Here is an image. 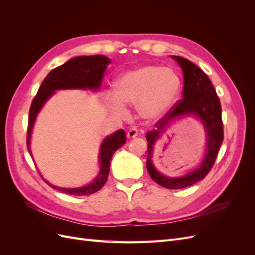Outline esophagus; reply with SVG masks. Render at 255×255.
<instances>
[{"label":"esophagus","mask_w":255,"mask_h":255,"mask_svg":"<svg viewBox=\"0 0 255 255\" xmlns=\"http://www.w3.org/2000/svg\"><path fill=\"white\" fill-rule=\"evenodd\" d=\"M138 135V129L136 128H130L128 130V138H134Z\"/></svg>","instance_id":"34e87169"}]
</instances>
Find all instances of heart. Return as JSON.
<instances>
[{"label": "heart", "instance_id": "obj_1", "mask_svg": "<svg viewBox=\"0 0 255 255\" xmlns=\"http://www.w3.org/2000/svg\"><path fill=\"white\" fill-rule=\"evenodd\" d=\"M180 89L181 79L173 69L146 65L120 76L116 95L109 94L107 103L121 116L127 114L122 103L138 105L142 117L156 119L170 109Z\"/></svg>", "mask_w": 255, "mask_h": 255}]
</instances>
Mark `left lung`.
Listing matches in <instances>:
<instances>
[{
    "instance_id": "1",
    "label": "left lung",
    "mask_w": 255,
    "mask_h": 255,
    "mask_svg": "<svg viewBox=\"0 0 255 255\" xmlns=\"http://www.w3.org/2000/svg\"><path fill=\"white\" fill-rule=\"evenodd\" d=\"M173 58L177 60L183 70V98L164 115V117H161L154 125L155 128L146 134L145 139L148 141L146 170H148L151 179L160 186L168 189H181L191 186L197 182L203 180L211 171L223 141V123L220 100L208 76L190 60L181 56H173ZM188 113L198 115L205 125L208 135L206 158L197 171L181 178H167L159 174L151 163L152 145L159 134L167 126L169 122L180 115Z\"/></svg>"
}]
</instances>
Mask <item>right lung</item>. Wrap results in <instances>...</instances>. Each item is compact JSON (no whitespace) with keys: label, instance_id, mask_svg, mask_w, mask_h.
<instances>
[{"label":"right lung","instance_id":"right-lung-1","mask_svg":"<svg viewBox=\"0 0 255 255\" xmlns=\"http://www.w3.org/2000/svg\"><path fill=\"white\" fill-rule=\"evenodd\" d=\"M111 64V60L103 55L94 56H79L68 60L67 63L61 65L45 76L42 84L38 89L37 95L34 97L32 105H30L28 114V126L26 135V145L29 150V138L32 134V129L37 114L39 113L44 102L54 94V91L58 89L69 88H89L97 89L103 79V74L106 66ZM127 142L126 133L123 129H119L111 136H109L102 142L101 151H100V164L101 169L100 173L95 181L85 187L81 188H60L47 184L54 189H57L72 196H88L101 189L107 181V176L110 173V167L113 154L117 151L120 146Z\"/></svg>","mask_w":255,"mask_h":255}]
</instances>
